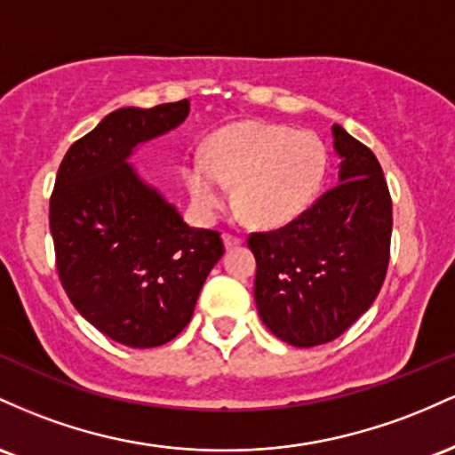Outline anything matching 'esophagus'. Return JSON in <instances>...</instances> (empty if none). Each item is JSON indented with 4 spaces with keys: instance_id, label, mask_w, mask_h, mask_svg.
I'll return each mask as SVG.
<instances>
[{
    "instance_id": "obj_1",
    "label": "esophagus",
    "mask_w": 455,
    "mask_h": 455,
    "mask_svg": "<svg viewBox=\"0 0 455 455\" xmlns=\"http://www.w3.org/2000/svg\"><path fill=\"white\" fill-rule=\"evenodd\" d=\"M223 243H226L228 249H232V247H238V244L243 243V238L236 236V234H232V232H226L223 234Z\"/></svg>"
}]
</instances>
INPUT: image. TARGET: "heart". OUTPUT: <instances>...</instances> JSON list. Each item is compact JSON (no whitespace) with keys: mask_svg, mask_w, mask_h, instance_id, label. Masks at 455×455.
<instances>
[{"mask_svg":"<svg viewBox=\"0 0 455 455\" xmlns=\"http://www.w3.org/2000/svg\"><path fill=\"white\" fill-rule=\"evenodd\" d=\"M326 148L314 132L267 122H238L214 132L206 155L185 165L193 204L214 217L236 185V204L259 226L292 221L314 202L324 180Z\"/></svg>","mask_w":455,"mask_h":455,"instance_id":"heart-1","label":"heart"}]
</instances>
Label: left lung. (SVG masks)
<instances>
[{"mask_svg":"<svg viewBox=\"0 0 455 455\" xmlns=\"http://www.w3.org/2000/svg\"><path fill=\"white\" fill-rule=\"evenodd\" d=\"M339 182L283 228L249 234L262 323L296 348L326 344L371 307L385 282L393 211L370 148L333 126Z\"/></svg>","mask_w":455,"mask_h":455,"instance_id":"left-lung-1","label":"left lung"}]
</instances>
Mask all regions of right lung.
<instances>
[{
  "mask_svg": "<svg viewBox=\"0 0 455 455\" xmlns=\"http://www.w3.org/2000/svg\"><path fill=\"white\" fill-rule=\"evenodd\" d=\"M188 100L124 107L66 152L49 202L60 282L75 309L117 344L156 348L191 320L221 234L188 228L126 163L141 141L176 129Z\"/></svg>",
  "mask_w": 455,
  "mask_h": 455,
  "instance_id": "right-lung-1",
  "label": "right lung"
}]
</instances>
